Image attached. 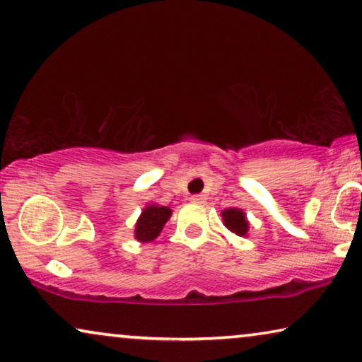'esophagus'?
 <instances>
[{
    "instance_id": "esophagus-1",
    "label": "esophagus",
    "mask_w": 362,
    "mask_h": 362,
    "mask_svg": "<svg viewBox=\"0 0 362 362\" xmlns=\"http://www.w3.org/2000/svg\"><path fill=\"white\" fill-rule=\"evenodd\" d=\"M190 200H192L193 203H203V202L206 200V197L202 195V193H198V195H192Z\"/></svg>"
}]
</instances>
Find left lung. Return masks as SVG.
<instances>
[{
  "label": "left lung",
  "mask_w": 362,
  "mask_h": 362,
  "mask_svg": "<svg viewBox=\"0 0 362 362\" xmlns=\"http://www.w3.org/2000/svg\"><path fill=\"white\" fill-rule=\"evenodd\" d=\"M223 223L228 230L236 233L238 236H246L249 230V223L246 218V213L239 208H226L225 211L221 213Z\"/></svg>",
  "instance_id": "obj_1"
}]
</instances>
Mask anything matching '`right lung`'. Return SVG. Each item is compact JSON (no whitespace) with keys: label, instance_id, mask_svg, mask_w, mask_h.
<instances>
[{"label":"right lung","instance_id":"obj_1","mask_svg":"<svg viewBox=\"0 0 362 362\" xmlns=\"http://www.w3.org/2000/svg\"><path fill=\"white\" fill-rule=\"evenodd\" d=\"M172 215L169 206H159L154 203H149L144 210H142L139 220L136 223L134 238L141 243H149L159 236L162 228Z\"/></svg>","mask_w":362,"mask_h":362}]
</instances>
